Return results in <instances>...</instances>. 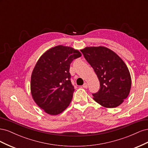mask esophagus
<instances>
[{"mask_svg":"<svg viewBox=\"0 0 148 148\" xmlns=\"http://www.w3.org/2000/svg\"><path fill=\"white\" fill-rule=\"evenodd\" d=\"M88 86V84L86 83H84V84L83 85V88H87Z\"/></svg>","mask_w":148,"mask_h":148,"instance_id":"esophagus-1","label":"esophagus"}]
</instances>
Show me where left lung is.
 <instances>
[{"instance_id":"8db88e82","label":"left lung","mask_w":148,"mask_h":148,"mask_svg":"<svg viewBox=\"0 0 148 148\" xmlns=\"http://www.w3.org/2000/svg\"><path fill=\"white\" fill-rule=\"evenodd\" d=\"M81 52L92 67L100 82L93 99L106 108H114L127 99L132 86L130 71L122 59L110 49L86 47Z\"/></svg>"}]
</instances>
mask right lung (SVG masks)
Here are the masks:
<instances>
[{
  "mask_svg": "<svg viewBox=\"0 0 148 148\" xmlns=\"http://www.w3.org/2000/svg\"><path fill=\"white\" fill-rule=\"evenodd\" d=\"M82 53L73 48L57 46L39 58L31 77V92L36 104L49 115L62 113L70 104L74 87L70 64Z\"/></svg>",
  "mask_w": 148,
  "mask_h": 148,
  "instance_id": "right-lung-1",
  "label": "right lung"
}]
</instances>
